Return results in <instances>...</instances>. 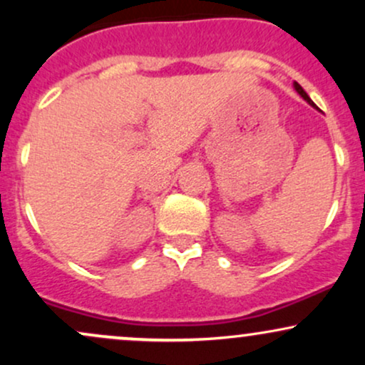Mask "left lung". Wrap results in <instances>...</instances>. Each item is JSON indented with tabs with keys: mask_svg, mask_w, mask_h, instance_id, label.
<instances>
[{
	"mask_svg": "<svg viewBox=\"0 0 365 365\" xmlns=\"http://www.w3.org/2000/svg\"><path fill=\"white\" fill-rule=\"evenodd\" d=\"M295 89H297V92H299L300 96H302V98L305 99V101H307L309 104H312V106H316V104H314V103L311 101V98H309V96H307V92H305V91L302 89V87H300V83H297V82H295Z\"/></svg>",
	"mask_w": 365,
	"mask_h": 365,
	"instance_id": "8db88e82",
	"label": "left lung"
}]
</instances>
